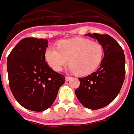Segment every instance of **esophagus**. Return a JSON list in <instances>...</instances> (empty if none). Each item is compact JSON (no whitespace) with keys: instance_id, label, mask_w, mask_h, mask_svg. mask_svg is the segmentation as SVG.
Masks as SVG:
<instances>
[{"instance_id":"obj_1","label":"esophagus","mask_w":134,"mask_h":134,"mask_svg":"<svg viewBox=\"0 0 134 134\" xmlns=\"http://www.w3.org/2000/svg\"><path fill=\"white\" fill-rule=\"evenodd\" d=\"M71 79H72V78H71V77H70V76H67L65 79H66V81H70Z\"/></svg>"}]
</instances>
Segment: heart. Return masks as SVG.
I'll return each mask as SVG.
<instances>
[{"mask_svg": "<svg viewBox=\"0 0 134 134\" xmlns=\"http://www.w3.org/2000/svg\"><path fill=\"white\" fill-rule=\"evenodd\" d=\"M103 56L102 44L84 38H73L59 42L58 48L51 47L45 52L48 64L55 71L59 72L69 62L70 70L84 75L98 69Z\"/></svg>", "mask_w": 134, "mask_h": 134, "instance_id": "heart-1", "label": "heart"}]
</instances>
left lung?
Instances as JSON below:
<instances>
[{
    "label": "left lung",
    "mask_w": 134,
    "mask_h": 134,
    "mask_svg": "<svg viewBox=\"0 0 134 134\" xmlns=\"http://www.w3.org/2000/svg\"><path fill=\"white\" fill-rule=\"evenodd\" d=\"M102 44L104 57L95 72L79 78L80 86L75 93L80 103L90 109H101L116 98L125 76L124 51L117 41L108 34H87Z\"/></svg>",
    "instance_id": "left-lung-1"
}]
</instances>
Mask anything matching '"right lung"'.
I'll return each instance as SVG.
<instances>
[{
  "instance_id": "1",
  "label": "right lung",
  "mask_w": 134,
  "mask_h": 134,
  "mask_svg": "<svg viewBox=\"0 0 134 134\" xmlns=\"http://www.w3.org/2000/svg\"><path fill=\"white\" fill-rule=\"evenodd\" d=\"M48 42L44 39L28 37L20 41L7 58L10 90L26 109L43 111L56 98L65 77L45 62Z\"/></svg>"
}]
</instances>
